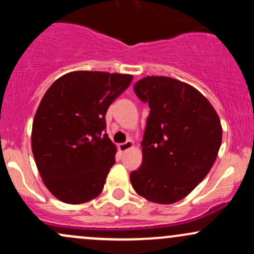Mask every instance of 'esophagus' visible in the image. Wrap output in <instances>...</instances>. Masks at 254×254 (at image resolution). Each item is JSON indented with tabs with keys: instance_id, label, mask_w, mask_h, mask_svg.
Returning <instances> with one entry per match:
<instances>
[{
	"instance_id": "obj_1",
	"label": "esophagus",
	"mask_w": 254,
	"mask_h": 254,
	"mask_svg": "<svg viewBox=\"0 0 254 254\" xmlns=\"http://www.w3.org/2000/svg\"><path fill=\"white\" fill-rule=\"evenodd\" d=\"M133 147V142L132 141H127L125 143H121L118 144V149L121 151H127L131 149Z\"/></svg>"
}]
</instances>
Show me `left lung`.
<instances>
[{"label":"left lung","mask_w":254,"mask_h":254,"mask_svg":"<svg viewBox=\"0 0 254 254\" xmlns=\"http://www.w3.org/2000/svg\"><path fill=\"white\" fill-rule=\"evenodd\" d=\"M133 90L150 113L131 185L149 202L176 203L211 170L222 142L220 118L199 90L176 78L145 76Z\"/></svg>","instance_id":"obj_1"}]
</instances>
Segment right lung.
Wrapping results in <instances>:
<instances>
[{"label":"right lung","instance_id":"1","mask_svg":"<svg viewBox=\"0 0 254 254\" xmlns=\"http://www.w3.org/2000/svg\"><path fill=\"white\" fill-rule=\"evenodd\" d=\"M132 78L71 71L44 94L32 125V153L44 185L57 199L82 204L101 193L117 153L104 133L105 116Z\"/></svg>","mask_w":254,"mask_h":254}]
</instances>
